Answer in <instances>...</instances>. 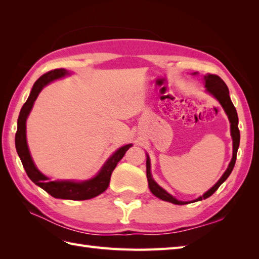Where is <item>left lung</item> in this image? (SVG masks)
Instances as JSON below:
<instances>
[{
  "instance_id": "1",
  "label": "left lung",
  "mask_w": 259,
  "mask_h": 259,
  "mask_svg": "<svg viewBox=\"0 0 259 259\" xmlns=\"http://www.w3.org/2000/svg\"><path fill=\"white\" fill-rule=\"evenodd\" d=\"M203 80H205V87H206L207 92L210 93L212 97L217 99L219 103L222 104V107L224 108L225 112H226V114L228 115V119H229V122H230V135H232V138H233V158L229 162V166L226 169V171L224 172V175L222 176V178L217 181L216 185L212 186L211 188L209 189L208 191H206L202 196H200L199 198H197L196 200L180 201L178 199H176L174 196L168 194L166 190L162 189L161 187L159 186L156 183V181L152 179V176H151V172H150V159H149V156L147 155V161H146V164H147V179H148V186H149L150 191L156 197H158L159 199L175 203V205H186V203L199 201V200H202V199H206V198H208V197H210L213 194V192L219 188V186H221L224 183V181L229 177V175L232 174L234 166H235V162H236V157H237V150H238L239 141H240V133H239V129H238V115H237V111H236V109L234 107L232 100H230L228 88H227L226 83H225V82L222 80V78H219V76L216 75V74H207V75L203 76Z\"/></svg>"
}]
</instances>
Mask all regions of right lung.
Listing matches in <instances>:
<instances>
[{
  "mask_svg": "<svg viewBox=\"0 0 259 259\" xmlns=\"http://www.w3.org/2000/svg\"><path fill=\"white\" fill-rule=\"evenodd\" d=\"M69 74L65 69H56L49 71L46 74L40 76L34 85H33L29 98L26 102L22 107L20 115L18 119V130L15 134V148L18 151V155L21 159L22 164L25 169L26 175L36 186L41 187L43 190H46L49 195L59 199H70V200H87L95 198L98 195L106 191L110 184L111 174L117 167L118 162L123 158L126 150L133 146L131 144L125 145L119 148L113 155L110 157L106 163L103 164L100 171L98 172L96 177L85 181H73V180H50L47 176L43 175L38 170L34 162L32 160L30 155L29 147L26 144V119L27 115L31 112L33 103L37 98L38 93L47 84L50 83L53 80L62 78V76Z\"/></svg>",
  "mask_w": 259,
  "mask_h": 259,
  "instance_id": "add662e5",
  "label": "right lung"
}]
</instances>
